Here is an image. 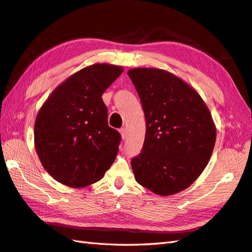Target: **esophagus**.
Segmentation results:
<instances>
[{
	"instance_id": "1",
	"label": "esophagus",
	"mask_w": 252,
	"mask_h": 252,
	"mask_svg": "<svg viewBox=\"0 0 252 252\" xmlns=\"http://www.w3.org/2000/svg\"><path fill=\"white\" fill-rule=\"evenodd\" d=\"M119 132H120V135H121L122 139H125L126 137V127H121L120 130H119Z\"/></svg>"
}]
</instances>
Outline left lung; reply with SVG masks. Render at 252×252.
Masks as SVG:
<instances>
[{"label": "left lung", "mask_w": 252, "mask_h": 252, "mask_svg": "<svg viewBox=\"0 0 252 252\" xmlns=\"http://www.w3.org/2000/svg\"><path fill=\"white\" fill-rule=\"evenodd\" d=\"M143 104L146 136L141 153L131 162L135 180L159 196L188 189L208 165L216 126L195 89L168 71H127Z\"/></svg>", "instance_id": "obj_1"}]
</instances>
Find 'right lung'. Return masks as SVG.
Listing matches in <instances>:
<instances>
[{
    "mask_svg": "<svg viewBox=\"0 0 252 252\" xmlns=\"http://www.w3.org/2000/svg\"><path fill=\"white\" fill-rule=\"evenodd\" d=\"M124 68L94 63L57 86L37 114L35 149L57 182L85 188L98 182L114 163L120 134L107 125L102 94Z\"/></svg>",
    "mask_w": 252,
    "mask_h": 252,
    "instance_id": "right-lung-1",
    "label": "right lung"
}]
</instances>
